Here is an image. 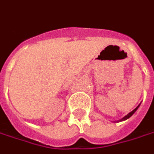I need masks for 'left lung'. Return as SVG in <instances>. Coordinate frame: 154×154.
<instances>
[{"mask_svg": "<svg viewBox=\"0 0 154 154\" xmlns=\"http://www.w3.org/2000/svg\"><path fill=\"white\" fill-rule=\"evenodd\" d=\"M139 106H140V105H138V106H137V107H136L135 109H134V110H133V111H131V112H130V113H128V115H127V116H124L123 118H122V119L119 120V121H117V122H122V121H125V120H127V119H128V118H130V117H131V116H132L133 115V114H134V113H135L136 111H137V108L139 107Z\"/></svg>", "mask_w": 154, "mask_h": 154, "instance_id": "left-lung-1", "label": "left lung"}]
</instances>
